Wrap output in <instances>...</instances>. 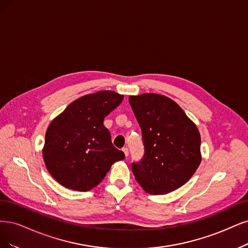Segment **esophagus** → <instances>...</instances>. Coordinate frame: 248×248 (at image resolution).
Instances as JSON below:
<instances>
[{"mask_svg": "<svg viewBox=\"0 0 248 248\" xmlns=\"http://www.w3.org/2000/svg\"><path fill=\"white\" fill-rule=\"evenodd\" d=\"M123 151H124V154L125 156L129 155V149H127L126 147H124V148H123Z\"/></svg>", "mask_w": 248, "mask_h": 248, "instance_id": "obj_1", "label": "esophagus"}]
</instances>
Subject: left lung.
Listing matches in <instances>:
<instances>
[{
	"instance_id": "1",
	"label": "left lung",
	"mask_w": 248,
	"mask_h": 248,
	"mask_svg": "<svg viewBox=\"0 0 248 248\" xmlns=\"http://www.w3.org/2000/svg\"><path fill=\"white\" fill-rule=\"evenodd\" d=\"M129 102L145 149L142 161L132 164L135 179L148 194L171 193L190 179L202 161L198 127L166 95H130Z\"/></svg>"
}]
</instances>
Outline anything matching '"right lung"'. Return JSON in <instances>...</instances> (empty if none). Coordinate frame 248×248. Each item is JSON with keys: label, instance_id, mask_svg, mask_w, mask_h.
Listing matches in <instances>:
<instances>
[{"label": "right lung", "instance_id": "right-lung-1", "mask_svg": "<svg viewBox=\"0 0 248 248\" xmlns=\"http://www.w3.org/2000/svg\"><path fill=\"white\" fill-rule=\"evenodd\" d=\"M124 94L100 91L72 102L47 127L42 155L60 185L87 191L97 186L124 154L116 149L104 118L119 106Z\"/></svg>", "mask_w": 248, "mask_h": 248}]
</instances>
